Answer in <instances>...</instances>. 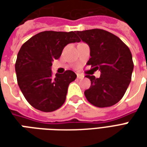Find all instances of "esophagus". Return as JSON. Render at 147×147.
I'll list each match as a JSON object with an SVG mask.
<instances>
[{"label":"esophagus","mask_w":147,"mask_h":147,"mask_svg":"<svg viewBox=\"0 0 147 147\" xmlns=\"http://www.w3.org/2000/svg\"><path fill=\"white\" fill-rule=\"evenodd\" d=\"M77 78H78L79 80H81V79H83V78H84V76L82 75V74H77Z\"/></svg>","instance_id":"34e87169"}]
</instances>
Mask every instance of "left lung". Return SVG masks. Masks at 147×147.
Segmentation results:
<instances>
[{"mask_svg": "<svg viewBox=\"0 0 147 147\" xmlns=\"http://www.w3.org/2000/svg\"><path fill=\"white\" fill-rule=\"evenodd\" d=\"M76 34L90 49V58L86 64L101 71L99 78L86 76L91 83L84 92L87 101L99 108L117 104L131 80L134 64L129 48L118 37L102 29Z\"/></svg>", "mask_w": 147, "mask_h": 147, "instance_id": "8db88e82", "label": "left lung"}]
</instances>
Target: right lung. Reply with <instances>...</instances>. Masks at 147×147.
<instances>
[{
  "label": "right lung",
  "instance_id": "obj_1",
  "mask_svg": "<svg viewBox=\"0 0 147 147\" xmlns=\"http://www.w3.org/2000/svg\"><path fill=\"white\" fill-rule=\"evenodd\" d=\"M76 31H42L21 46L15 65L18 85L27 102L42 112H53L65 102L68 85L76 79L71 70L52 75V62L69 43L80 42Z\"/></svg>",
  "mask_w": 147,
  "mask_h": 147
}]
</instances>
